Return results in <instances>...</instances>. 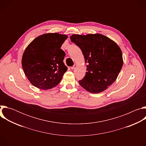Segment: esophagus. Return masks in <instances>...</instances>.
I'll use <instances>...</instances> for the list:
<instances>
[{"mask_svg":"<svg viewBox=\"0 0 146 146\" xmlns=\"http://www.w3.org/2000/svg\"><path fill=\"white\" fill-rule=\"evenodd\" d=\"M76 67H77V65L75 64V65H74L73 66L71 67V69H72V70H73V69H74Z\"/></svg>","mask_w":146,"mask_h":146,"instance_id":"obj_1","label":"esophagus"}]
</instances>
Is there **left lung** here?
I'll list each match as a JSON object with an SVG mask.
<instances>
[{
    "instance_id": "left-lung-1",
    "label": "left lung",
    "mask_w": 146,
    "mask_h": 146,
    "mask_svg": "<svg viewBox=\"0 0 146 146\" xmlns=\"http://www.w3.org/2000/svg\"><path fill=\"white\" fill-rule=\"evenodd\" d=\"M73 43L78 46L87 63L86 74L80 85L87 91L98 94L116 80L123 65L121 48L114 41L99 33L73 35Z\"/></svg>"
}]
</instances>
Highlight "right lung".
<instances>
[{"label":"right lung","mask_w":146,"mask_h":146,"mask_svg":"<svg viewBox=\"0 0 146 146\" xmlns=\"http://www.w3.org/2000/svg\"><path fill=\"white\" fill-rule=\"evenodd\" d=\"M66 35L47 33L35 38L25 48L22 66L27 78L37 88L47 90L56 87L68 68L60 47L68 38Z\"/></svg>","instance_id":"1"}]
</instances>
